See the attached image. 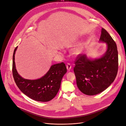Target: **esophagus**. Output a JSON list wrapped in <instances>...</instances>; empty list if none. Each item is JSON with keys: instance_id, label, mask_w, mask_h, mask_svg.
<instances>
[{"instance_id": "obj_1", "label": "esophagus", "mask_w": 126, "mask_h": 126, "mask_svg": "<svg viewBox=\"0 0 126 126\" xmlns=\"http://www.w3.org/2000/svg\"><path fill=\"white\" fill-rule=\"evenodd\" d=\"M66 68L68 70H70L72 68V65L70 64V63H67L66 65Z\"/></svg>"}]
</instances>
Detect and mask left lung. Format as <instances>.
<instances>
[{
    "mask_svg": "<svg viewBox=\"0 0 126 126\" xmlns=\"http://www.w3.org/2000/svg\"><path fill=\"white\" fill-rule=\"evenodd\" d=\"M99 41L107 44L105 53L99 59L89 60L79 54L75 61L74 71L77 85L84 94L94 95L108 88L114 81L118 71L117 45L104 29H101Z\"/></svg>",
    "mask_w": 126,
    "mask_h": 126,
    "instance_id": "1",
    "label": "left lung"
}]
</instances>
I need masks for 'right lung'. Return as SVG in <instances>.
I'll list each match as a JSON object with an SVG mask.
<instances>
[{"label": "right lung", "instance_id": "obj_1", "mask_svg": "<svg viewBox=\"0 0 126 126\" xmlns=\"http://www.w3.org/2000/svg\"><path fill=\"white\" fill-rule=\"evenodd\" d=\"M14 50L13 58V75L16 85L20 90L30 98L38 101L47 102L52 99L59 91L61 81L66 73L63 63L55 64L42 78L37 80H28L19 75L16 69Z\"/></svg>", "mask_w": 126, "mask_h": 126}]
</instances>
